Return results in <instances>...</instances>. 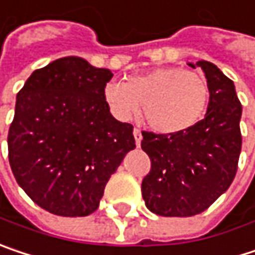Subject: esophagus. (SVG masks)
I'll list each match as a JSON object with an SVG mask.
<instances>
[{"label": "esophagus", "mask_w": 255, "mask_h": 255, "mask_svg": "<svg viewBox=\"0 0 255 255\" xmlns=\"http://www.w3.org/2000/svg\"><path fill=\"white\" fill-rule=\"evenodd\" d=\"M132 134H134V138H135V144H137V146H140V143H141V138H143V135H141V131H140L138 128H134Z\"/></svg>", "instance_id": "obj_1"}]
</instances>
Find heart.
<instances>
[{
	"instance_id": "obj_1",
	"label": "heart",
	"mask_w": 255,
	"mask_h": 255,
	"mask_svg": "<svg viewBox=\"0 0 255 255\" xmlns=\"http://www.w3.org/2000/svg\"><path fill=\"white\" fill-rule=\"evenodd\" d=\"M206 77L181 67H156L127 83L111 81L104 98L112 115L121 121L138 114L140 105L146 124L162 134H174L193 127L209 102Z\"/></svg>"
}]
</instances>
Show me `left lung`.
Masks as SVG:
<instances>
[{
  "mask_svg": "<svg viewBox=\"0 0 255 255\" xmlns=\"http://www.w3.org/2000/svg\"><path fill=\"white\" fill-rule=\"evenodd\" d=\"M196 65L204 71L210 92L206 117L174 134L141 132V149L151 162L141 194L146 207L159 216L204 212L229 188L238 169L243 106L234 81L209 61Z\"/></svg>",
  "mask_w": 255,
  "mask_h": 255,
  "instance_id": "1",
  "label": "left lung"
}]
</instances>
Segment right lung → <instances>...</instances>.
<instances>
[{
    "mask_svg": "<svg viewBox=\"0 0 255 255\" xmlns=\"http://www.w3.org/2000/svg\"><path fill=\"white\" fill-rule=\"evenodd\" d=\"M111 70L65 57L32 73L17 93L8 160L17 184L46 212L87 216L135 147L132 126L105 102Z\"/></svg>",
    "mask_w": 255,
    "mask_h": 255,
    "instance_id": "1",
    "label": "right lung"
}]
</instances>
